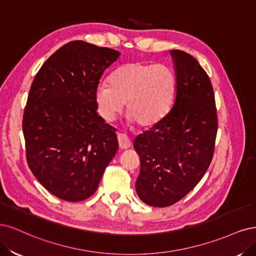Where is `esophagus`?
Segmentation results:
<instances>
[{
  "instance_id": "34e87169",
  "label": "esophagus",
  "mask_w": 256,
  "mask_h": 256,
  "mask_svg": "<svg viewBox=\"0 0 256 256\" xmlns=\"http://www.w3.org/2000/svg\"><path fill=\"white\" fill-rule=\"evenodd\" d=\"M118 142H119V146L120 149L126 150L128 149V148L132 146V142L130 138L126 134H118Z\"/></svg>"
}]
</instances>
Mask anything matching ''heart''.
Returning <instances> with one entry per match:
<instances>
[{"label": "heart", "instance_id": "obj_1", "mask_svg": "<svg viewBox=\"0 0 256 256\" xmlns=\"http://www.w3.org/2000/svg\"><path fill=\"white\" fill-rule=\"evenodd\" d=\"M178 96V78L167 64L134 62L114 71L110 85L100 84L94 100L100 116L112 121L126 104V117L140 128H152L166 118Z\"/></svg>", "mask_w": 256, "mask_h": 256}]
</instances>
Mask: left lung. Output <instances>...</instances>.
Wrapping results in <instances>:
<instances>
[{
    "instance_id": "1",
    "label": "left lung",
    "mask_w": 256,
    "mask_h": 256,
    "mask_svg": "<svg viewBox=\"0 0 256 256\" xmlns=\"http://www.w3.org/2000/svg\"><path fill=\"white\" fill-rule=\"evenodd\" d=\"M170 54L178 78L176 103L166 118L133 144L140 158L137 194L155 208L176 203L200 182L212 158L218 126L208 73L190 54Z\"/></svg>"
}]
</instances>
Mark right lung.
<instances>
[{
  "instance_id": "obj_1",
  "label": "right lung",
  "mask_w": 256,
  "mask_h": 256,
  "mask_svg": "<svg viewBox=\"0 0 256 256\" xmlns=\"http://www.w3.org/2000/svg\"><path fill=\"white\" fill-rule=\"evenodd\" d=\"M119 56L112 48L71 41L32 80L22 123L26 160L38 182L62 200L92 196L118 150L116 128L98 116L94 94Z\"/></svg>"
}]
</instances>
